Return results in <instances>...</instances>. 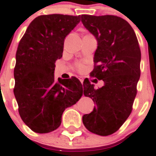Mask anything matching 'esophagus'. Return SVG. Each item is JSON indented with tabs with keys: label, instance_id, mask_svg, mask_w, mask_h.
<instances>
[{
	"label": "esophagus",
	"instance_id": "obj_1",
	"mask_svg": "<svg viewBox=\"0 0 156 156\" xmlns=\"http://www.w3.org/2000/svg\"><path fill=\"white\" fill-rule=\"evenodd\" d=\"M79 80H80V81H81V84H83V81H84V80H83V78H79Z\"/></svg>",
	"mask_w": 156,
	"mask_h": 156
}]
</instances>
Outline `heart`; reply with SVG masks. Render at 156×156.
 Wrapping results in <instances>:
<instances>
[{"mask_svg": "<svg viewBox=\"0 0 156 156\" xmlns=\"http://www.w3.org/2000/svg\"><path fill=\"white\" fill-rule=\"evenodd\" d=\"M77 68H78V69L79 70V71H83L84 68H85V66H84V65H82V64H79V65H78Z\"/></svg>", "mask_w": 156, "mask_h": 156, "instance_id": "b5f03b06", "label": "heart"}]
</instances>
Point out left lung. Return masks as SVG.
Instances as JSON below:
<instances>
[{
  "instance_id": "8db88e82",
  "label": "left lung",
  "mask_w": 156,
  "mask_h": 156,
  "mask_svg": "<svg viewBox=\"0 0 156 156\" xmlns=\"http://www.w3.org/2000/svg\"><path fill=\"white\" fill-rule=\"evenodd\" d=\"M81 22L97 40L95 65L91 75L104 81L94 89L87 81L84 94L95 102L93 111L82 116L88 131L101 136L115 132L132 112L140 78L141 51L130 24L113 15H81Z\"/></svg>"
}]
</instances>
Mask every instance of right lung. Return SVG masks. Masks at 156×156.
Returning <instances> with one entry per match:
<instances>
[{
  "label": "right lung",
  "mask_w": 156,
  "mask_h": 156,
  "mask_svg": "<svg viewBox=\"0 0 156 156\" xmlns=\"http://www.w3.org/2000/svg\"><path fill=\"white\" fill-rule=\"evenodd\" d=\"M80 21V16H38L19 42L14 94L21 119L37 133L58 129L65 108L82 95V85L77 78L55 81L54 77L55 63L62 57L65 37Z\"/></svg>",
  "instance_id": "1"
}]
</instances>
